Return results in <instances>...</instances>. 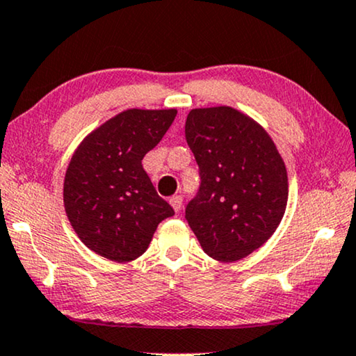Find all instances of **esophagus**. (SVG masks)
<instances>
[{
  "mask_svg": "<svg viewBox=\"0 0 356 356\" xmlns=\"http://www.w3.org/2000/svg\"><path fill=\"white\" fill-rule=\"evenodd\" d=\"M169 203H170V205H172V208H174V211H175V213H179V211L182 210V197H181V195H174V197H170Z\"/></svg>",
  "mask_w": 356,
  "mask_h": 356,
  "instance_id": "esophagus-1",
  "label": "esophagus"
}]
</instances>
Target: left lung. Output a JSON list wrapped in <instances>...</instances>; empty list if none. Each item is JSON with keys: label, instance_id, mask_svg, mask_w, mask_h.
Instances as JSON below:
<instances>
[{"label": "left lung", "instance_id": "1", "mask_svg": "<svg viewBox=\"0 0 356 356\" xmlns=\"http://www.w3.org/2000/svg\"><path fill=\"white\" fill-rule=\"evenodd\" d=\"M186 140L202 179L186 208L188 226L210 257L244 259L267 243L285 215V163L257 122L227 106L192 108Z\"/></svg>", "mask_w": 356, "mask_h": 356}]
</instances>
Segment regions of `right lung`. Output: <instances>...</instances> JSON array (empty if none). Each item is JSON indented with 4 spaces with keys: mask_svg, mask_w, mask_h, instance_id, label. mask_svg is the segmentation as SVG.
<instances>
[{
    "mask_svg": "<svg viewBox=\"0 0 356 356\" xmlns=\"http://www.w3.org/2000/svg\"><path fill=\"white\" fill-rule=\"evenodd\" d=\"M177 111L129 108L92 130L71 156L65 174L66 216L84 245L113 262L148 249L156 227L174 210L141 165L163 140Z\"/></svg>",
    "mask_w": 356,
    "mask_h": 356,
    "instance_id": "right-lung-1",
    "label": "right lung"
}]
</instances>
